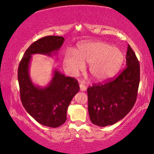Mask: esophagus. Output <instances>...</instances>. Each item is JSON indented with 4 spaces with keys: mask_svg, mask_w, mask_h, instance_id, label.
<instances>
[{
    "mask_svg": "<svg viewBox=\"0 0 154 154\" xmlns=\"http://www.w3.org/2000/svg\"><path fill=\"white\" fill-rule=\"evenodd\" d=\"M79 88H80V91H84L86 90V86H85L84 84H79Z\"/></svg>",
    "mask_w": 154,
    "mask_h": 154,
    "instance_id": "34e87169",
    "label": "esophagus"
}]
</instances>
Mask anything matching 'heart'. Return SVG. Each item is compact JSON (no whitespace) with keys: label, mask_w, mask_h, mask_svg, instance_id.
Segmentation results:
<instances>
[{"label":"heart","mask_w":154,"mask_h":154,"mask_svg":"<svg viewBox=\"0 0 154 154\" xmlns=\"http://www.w3.org/2000/svg\"><path fill=\"white\" fill-rule=\"evenodd\" d=\"M125 61L123 52L102 41H87L79 44L74 54L64 56L63 66L70 74L76 75L89 63V73L97 82H104L115 76Z\"/></svg>","instance_id":"b5f03b06"}]
</instances>
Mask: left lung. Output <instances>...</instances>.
<instances>
[{
  "label": "left lung",
  "instance_id": "8db88e82",
  "mask_svg": "<svg viewBox=\"0 0 154 154\" xmlns=\"http://www.w3.org/2000/svg\"><path fill=\"white\" fill-rule=\"evenodd\" d=\"M126 57L127 67L116 79L87 89L89 117L94 125H114L134 106L140 83V64L129 45Z\"/></svg>",
  "mask_w": 154,
  "mask_h": 154
}]
</instances>
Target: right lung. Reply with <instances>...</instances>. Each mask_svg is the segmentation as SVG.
I'll use <instances>...</instances> for the list:
<instances>
[{
	"label": "right lung",
	"mask_w": 154,
	"mask_h": 154,
	"mask_svg": "<svg viewBox=\"0 0 154 154\" xmlns=\"http://www.w3.org/2000/svg\"><path fill=\"white\" fill-rule=\"evenodd\" d=\"M64 41L63 36H47L34 42L25 52L18 70L23 106L36 122L52 128L66 121L68 106L79 91V84L75 78L66 77L55 68L47 86H38L32 81L29 66L33 54L52 57L57 54Z\"/></svg>",
	"instance_id": "1"
}]
</instances>
